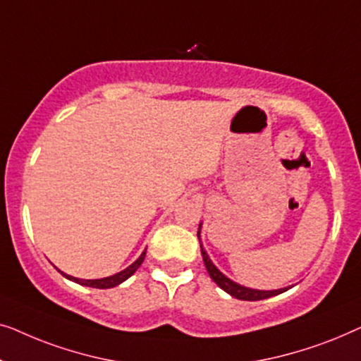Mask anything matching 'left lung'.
Listing matches in <instances>:
<instances>
[{"mask_svg": "<svg viewBox=\"0 0 361 361\" xmlns=\"http://www.w3.org/2000/svg\"><path fill=\"white\" fill-rule=\"evenodd\" d=\"M197 236H199V240H200V230L197 231ZM200 251H202V258H204L205 268H207V271H209L210 278L214 279V283H216V286H220V288L224 289L225 293H228L230 295H233V298H236V299H240V300H263V299L273 298V295H278L281 293H284V290H288V288L276 289V290H258V289L245 288V286H241L238 283H235V281H231L230 278H226V276L221 273V271L216 268L214 263H212L209 255H207V251L204 250L202 243H200Z\"/></svg>", "mask_w": 361, "mask_h": 361, "instance_id": "left-lung-1", "label": "left lung"}]
</instances>
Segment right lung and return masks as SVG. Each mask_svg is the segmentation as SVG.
Returning <instances> with one entry per match:
<instances>
[{
	"label": "right lung",
	"mask_w": 361,
	"mask_h": 361,
	"mask_svg": "<svg viewBox=\"0 0 361 361\" xmlns=\"http://www.w3.org/2000/svg\"><path fill=\"white\" fill-rule=\"evenodd\" d=\"M145 256H146V250L142 251L140 258H137L135 263L128 266L126 269L120 271V273L113 274V276H108V278H102V279H78V278H73V276H68V274H63L67 279L73 281V283L77 284H82V286H88V288H97V289H110V288H115V286L121 284L123 281H126L130 276H133L136 273V269L140 268L142 261H145Z\"/></svg>",
	"instance_id": "1"
}]
</instances>
